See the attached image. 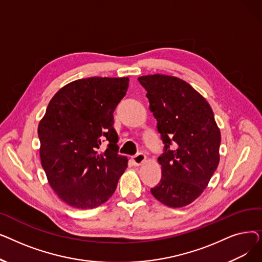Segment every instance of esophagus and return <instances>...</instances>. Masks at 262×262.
Here are the masks:
<instances>
[{"instance_id":"34e87169","label":"esophagus","mask_w":262,"mask_h":262,"mask_svg":"<svg viewBox=\"0 0 262 262\" xmlns=\"http://www.w3.org/2000/svg\"><path fill=\"white\" fill-rule=\"evenodd\" d=\"M146 160V156L143 153H139L133 157V161L135 166H141V164Z\"/></svg>"}]
</instances>
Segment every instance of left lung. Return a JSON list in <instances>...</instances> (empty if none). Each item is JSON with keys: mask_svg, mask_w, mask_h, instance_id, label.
Listing matches in <instances>:
<instances>
[{"mask_svg": "<svg viewBox=\"0 0 262 262\" xmlns=\"http://www.w3.org/2000/svg\"><path fill=\"white\" fill-rule=\"evenodd\" d=\"M138 80L164 144L161 180L150 192L169 207H184L203 193L216 170L221 133L208 102L185 80L163 74Z\"/></svg>", "mask_w": 262, "mask_h": 262, "instance_id": "left-lung-1", "label": "left lung"}]
</instances>
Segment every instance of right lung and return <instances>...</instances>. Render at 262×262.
<instances>
[{
  "label": "right lung",
  "instance_id": "right-lung-1",
  "mask_svg": "<svg viewBox=\"0 0 262 262\" xmlns=\"http://www.w3.org/2000/svg\"><path fill=\"white\" fill-rule=\"evenodd\" d=\"M128 84V77L69 82L39 122L41 166L55 193L71 207L92 209L107 202L127 168L128 159L118 154L113 114ZM105 140L108 145L100 151Z\"/></svg>",
  "mask_w": 262,
  "mask_h": 262
}]
</instances>
